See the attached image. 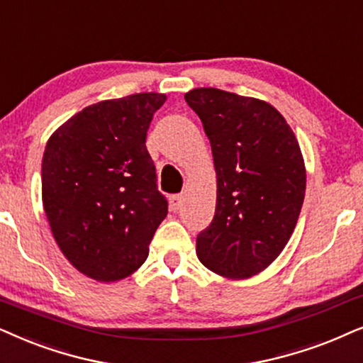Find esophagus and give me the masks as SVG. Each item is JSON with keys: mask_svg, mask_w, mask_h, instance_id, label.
Wrapping results in <instances>:
<instances>
[{"mask_svg": "<svg viewBox=\"0 0 363 363\" xmlns=\"http://www.w3.org/2000/svg\"><path fill=\"white\" fill-rule=\"evenodd\" d=\"M182 201H183V196H182V195H172V196H170V206H172V210H178V208H180Z\"/></svg>", "mask_w": 363, "mask_h": 363, "instance_id": "obj_1", "label": "esophagus"}]
</instances>
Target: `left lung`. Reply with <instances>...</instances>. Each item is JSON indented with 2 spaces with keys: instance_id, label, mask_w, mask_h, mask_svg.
Instances as JSON below:
<instances>
[{
  "instance_id": "8db88e82",
  "label": "left lung",
  "mask_w": 363,
  "mask_h": 363,
  "mask_svg": "<svg viewBox=\"0 0 363 363\" xmlns=\"http://www.w3.org/2000/svg\"><path fill=\"white\" fill-rule=\"evenodd\" d=\"M185 101L200 116L216 172L211 223L196 255L227 279H248L280 255L305 199L303 157L284 116L257 98L195 88Z\"/></svg>"
}]
</instances>
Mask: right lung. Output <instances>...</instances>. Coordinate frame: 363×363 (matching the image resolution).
<instances>
[{"instance_id":"obj_1","label":"right lung","mask_w":363,"mask_h":363,"mask_svg":"<svg viewBox=\"0 0 363 363\" xmlns=\"http://www.w3.org/2000/svg\"><path fill=\"white\" fill-rule=\"evenodd\" d=\"M164 100L162 93H138L95 103L46 143V218L63 255L89 279L116 281L133 274L168 213L145 145Z\"/></svg>"}]
</instances>
